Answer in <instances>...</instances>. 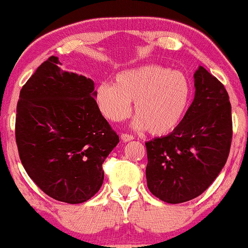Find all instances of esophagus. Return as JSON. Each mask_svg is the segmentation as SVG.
Returning <instances> with one entry per match:
<instances>
[{"mask_svg":"<svg viewBox=\"0 0 248 248\" xmlns=\"http://www.w3.org/2000/svg\"><path fill=\"white\" fill-rule=\"evenodd\" d=\"M121 138H122V140H123V142H130V140H134V136L132 135H127V134H122L121 135Z\"/></svg>","mask_w":248,"mask_h":248,"instance_id":"34e87169","label":"esophagus"}]
</instances>
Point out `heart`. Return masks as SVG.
Masks as SVG:
<instances>
[{"mask_svg":"<svg viewBox=\"0 0 248 248\" xmlns=\"http://www.w3.org/2000/svg\"><path fill=\"white\" fill-rule=\"evenodd\" d=\"M193 87L187 74L161 65H144L119 72L114 84L102 82L95 89V102L104 117L122 122L135 103L136 129L153 135L174 130L187 114Z\"/></svg>","mask_w":248,"mask_h":248,"instance_id":"heart-1","label":"heart"}]
</instances>
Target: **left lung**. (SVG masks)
<instances>
[{
    "instance_id": "obj_1",
    "label": "left lung",
    "mask_w": 248,
    "mask_h": 248,
    "mask_svg": "<svg viewBox=\"0 0 248 248\" xmlns=\"http://www.w3.org/2000/svg\"><path fill=\"white\" fill-rule=\"evenodd\" d=\"M195 97L183 121L168 136L146 142V183L167 203L201 195L226 164L232 143V108L225 86L199 66Z\"/></svg>"
}]
</instances>
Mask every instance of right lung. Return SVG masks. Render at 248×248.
Returning <instances> with one entry per match:
<instances>
[{"mask_svg": "<svg viewBox=\"0 0 248 248\" xmlns=\"http://www.w3.org/2000/svg\"><path fill=\"white\" fill-rule=\"evenodd\" d=\"M59 63L48 58L23 85L15 137L35 185L52 199L77 204L102 187V166L119 137L100 113L93 80Z\"/></svg>", "mask_w": 248, "mask_h": 248, "instance_id": "1", "label": "right lung"}]
</instances>
